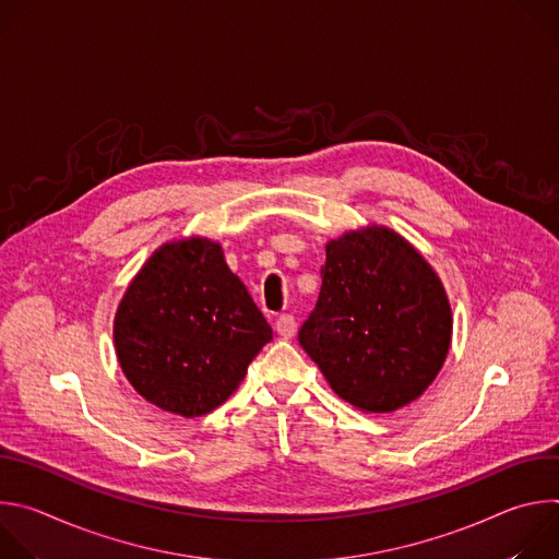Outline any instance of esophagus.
<instances>
[{"label":"esophagus","mask_w":559,"mask_h":559,"mask_svg":"<svg viewBox=\"0 0 559 559\" xmlns=\"http://www.w3.org/2000/svg\"><path fill=\"white\" fill-rule=\"evenodd\" d=\"M274 330H276V334H278V336H283V338H292V336H294V332H296V321H294V316H292V313H283V316H278V318H276V323H274Z\"/></svg>","instance_id":"1"}]
</instances>
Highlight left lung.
Instances as JSON below:
<instances>
[{
  "mask_svg": "<svg viewBox=\"0 0 559 559\" xmlns=\"http://www.w3.org/2000/svg\"><path fill=\"white\" fill-rule=\"evenodd\" d=\"M325 252L300 347L360 412L389 414L414 403L451 345V305L438 274L382 225L347 231Z\"/></svg>",
  "mask_w": 559,
  "mask_h": 559,
  "instance_id": "left-lung-1",
  "label": "left lung"
}]
</instances>
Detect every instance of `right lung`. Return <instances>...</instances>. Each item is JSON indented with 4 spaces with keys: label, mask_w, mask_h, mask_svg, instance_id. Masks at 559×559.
<instances>
[{
    "label": "right lung",
    "mask_w": 559,
    "mask_h": 559,
    "mask_svg": "<svg viewBox=\"0 0 559 559\" xmlns=\"http://www.w3.org/2000/svg\"><path fill=\"white\" fill-rule=\"evenodd\" d=\"M272 328L218 243L190 236L158 248L128 285L115 347L130 384L186 418L223 405Z\"/></svg>",
    "instance_id": "right-lung-1"
}]
</instances>
